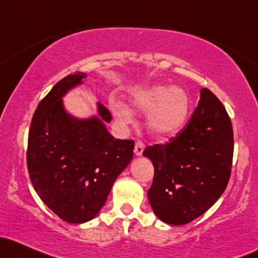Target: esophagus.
<instances>
[{
	"label": "esophagus",
	"instance_id": "34e87169",
	"mask_svg": "<svg viewBox=\"0 0 258 258\" xmlns=\"http://www.w3.org/2000/svg\"><path fill=\"white\" fill-rule=\"evenodd\" d=\"M144 151V143L142 141H136V144H135V153L137 155H142V153Z\"/></svg>",
	"mask_w": 258,
	"mask_h": 258
}]
</instances>
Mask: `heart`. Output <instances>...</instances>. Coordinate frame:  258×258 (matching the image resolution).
<instances>
[{
  "label": "heart",
  "instance_id": "1",
  "mask_svg": "<svg viewBox=\"0 0 258 258\" xmlns=\"http://www.w3.org/2000/svg\"><path fill=\"white\" fill-rule=\"evenodd\" d=\"M135 106L149 112L148 127L158 136H172L182 128L189 111V98L187 93L177 87H153L135 98ZM112 111L117 121L130 124L134 121L132 112L123 104H115Z\"/></svg>",
  "mask_w": 258,
  "mask_h": 258
}]
</instances>
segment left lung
Wrapping results in <instances>:
<instances>
[{"label": "left lung", "instance_id": "1", "mask_svg": "<svg viewBox=\"0 0 258 258\" xmlns=\"http://www.w3.org/2000/svg\"><path fill=\"white\" fill-rule=\"evenodd\" d=\"M233 153L230 117L222 101L203 88L185 127L169 142L143 152L154 166L148 198L157 217L183 225L202 216L225 191Z\"/></svg>", "mask_w": 258, "mask_h": 258}]
</instances>
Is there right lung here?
I'll list each match as a JSON object with an SVG mask.
<instances>
[{
    "label": "right lung",
    "instance_id": "1",
    "mask_svg": "<svg viewBox=\"0 0 258 258\" xmlns=\"http://www.w3.org/2000/svg\"><path fill=\"white\" fill-rule=\"evenodd\" d=\"M84 73L66 76L34 112L27 165L33 187L62 220L81 224L105 203L116 177L134 157L135 141L117 140L106 130L111 114L99 104V117L77 120L64 111L62 97L82 83Z\"/></svg>",
    "mask_w": 258,
    "mask_h": 258
}]
</instances>
